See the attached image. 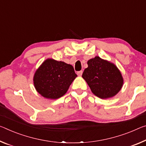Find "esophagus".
<instances>
[{
    "label": "esophagus",
    "instance_id": "34e87169",
    "mask_svg": "<svg viewBox=\"0 0 146 146\" xmlns=\"http://www.w3.org/2000/svg\"><path fill=\"white\" fill-rule=\"evenodd\" d=\"M77 75L78 76H81L82 75V71H78L77 72Z\"/></svg>",
    "mask_w": 146,
    "mask_h": 146
}]
</instances>
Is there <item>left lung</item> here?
<instances>
[{
	"instance_id": "left-lung-1",
	"label": "left lung",
	"mask_w": 146,
	"mask_h": 146,
	"mask_svg": "<svg viewBox=\"0 0 146 146\" xmlns=\"http://www.w3.org/2000/svg\"><path fill=\"white\" fill-rule=\"evenodd\" d=\"M87 64L82 77L95 96L103 99L111 98L121 90L123 78L114 64L98 56Z\"/></svg>"
}]
</instances>
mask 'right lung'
I'll return each mask as SVG.
<instances>
[{
  "mask_svg": "<svg viewBox=\"0 0 146 146\" xmlns=\"http://www.w3.org/2000/svg\"><path fill=\"white\" fill-rule=\"evenodd\" d=\"M77 77L71 65L48 58L36 69L33 81L36 91L41 96L57 99L66 94Z\"/></svg>",
  "mask_w": 146,
  "mask_h": 146,
  "instance_id": "1",
  "label": "right lung"
}]
</instances>
